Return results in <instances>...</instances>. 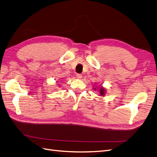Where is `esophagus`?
I'll list each match as a JSON object with an SVG mask.
<instances>
[{
    "mask_svg": "<svg viewBox=\"0 0 157 157\" xmlns=\"http://www.w3.org/2000/svg\"><path fill=\"white\" fill-rule=\"evenodd\" d=\"M76 77L78 78V79H82V75L81 74H76Z\"/></svg>",
    "mask_w": 157,
    "mask_h": 157,
    "instance_id": "1",
    "label": "esophagus"
}]
</instances>
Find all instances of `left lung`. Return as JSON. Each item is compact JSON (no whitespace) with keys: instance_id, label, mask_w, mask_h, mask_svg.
I'll return each mask as SVG.
<instances>
[{"instance_id":"obj_1","label":"left lung","mask_w":157,"mask_h":157,"mask_svg":"<svg viewBox=\"0 0 157 157\" xmlns=\"http://www.w3.org/2000/svg\"><path fill=\"white\" fill-rule=\"evenodd\" d=\"M94 89L95 90H96V88H94ZM100 94L101 96H103L104 94H105V89H104L103 87H102V86H101V87L100 88Z\"/></svg>"}]
</instances>
